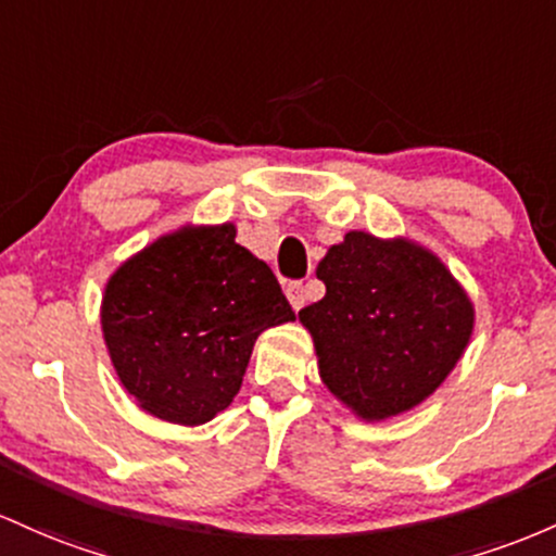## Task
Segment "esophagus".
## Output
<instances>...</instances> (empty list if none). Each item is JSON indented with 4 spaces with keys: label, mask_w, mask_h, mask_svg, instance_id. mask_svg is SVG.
<instances>
[{
    "label": "esophagus",
    "mask_w": 556,
    "mask_h": 556,
    "mask_svg": "<svg viewBox=\"0 0 556 556\" xmlns=\"http://www.w3.org/2000/svg\"><path fill=\"white\" fill-rule=\"evenodd\" d=\"M286 296H289L291 307H294L296 312L304 307V286L302 280H291L289 286H286Z\"/></svg>",
    "instance_id": "obj_1"
}]
</instances>
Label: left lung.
<instances>
[{"label":"left lung","mask_w":556,"mask_h":556,"mask_svg":"<svg viewBox=\"0 0 556 556\" xmlns=\"http://www.w3.org/2000/svg\"><path fill=\"white\" fill-rule=\"evenodd\" d=\"M326 296L299 309L326 389L359 420L417 407L463 359L476 307L417 241L349 230L317 265Z\"/></svg>","instance_id":"1"}]
</instances>
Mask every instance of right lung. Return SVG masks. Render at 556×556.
<instances>
[{
    "mask_svg": "<svg viewBox=\"0 0 556 556\" xmlns=\"http://www.w3.org/2000/svg\"><path fill=\"white\" fill-rule=\"evenodd\" d=\"M102 336L143 413L202 426L239 394L262 330L294 320L278 278L236 244L233 223L160 236L112 273Z\"/></svg>",
    "mask_w": 556,
    "mask_h": 556,
    "instance_id": "right-lung-1",
    "label": "right lung"
}]
</instances>
